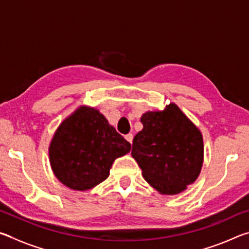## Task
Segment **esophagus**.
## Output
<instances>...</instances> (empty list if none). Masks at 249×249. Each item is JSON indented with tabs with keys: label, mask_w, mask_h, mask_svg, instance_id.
<instances>
[{
	"label": "esophagus",
	"mask_w": 249,
	"mask_h": 249,
	"mask_svg": "<svg viewBox=\"0 0 249 249\" xmlns=\"http://www.w3.org/2000/svg\"><path fill=\"white\" fill-rule=\"evenodd\" d=\"M125 140L127 141L129 144H132L133 142V134H127V135H125Z\"/></svg>",
	"instance_id": "esophagus-1"
}]
</instances>
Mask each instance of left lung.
I'll return each mask as SVG.
<instances>
[{"label":"left lung","mask_w":249,"mask_h":249,"mask_svg":"<svg viewBox=\"0 0 249 249\" xmlns=\"http://www.w3.org/2000/svg\"><path fill=\"white\" fill-rule=\"evenodd\" d=\"M142 129L133 140L132 156L142 177L162 195H177L193 183L203 163L199 129L176 104L142 116Z\"/></svg>","instance_id":"obj_1"}]
</instances>
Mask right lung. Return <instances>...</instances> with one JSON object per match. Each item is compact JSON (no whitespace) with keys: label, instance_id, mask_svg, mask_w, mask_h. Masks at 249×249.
<instances>
[{"label":"right lung","instance_id":"add662e5","mask_svg":"<svg viewBox=\"0 0 249 249\" xmlns=\"http://www.w3.org/2000/svg\"><path fill=\"white\" fill-rule=\"evenodd\" d=\"M130 144L98 109L80 107L62 122L49 147L53 174L73 190H88L107 178Z\"/></svg>","mask_w":249,"mask_h":249}]
</instances>
